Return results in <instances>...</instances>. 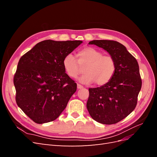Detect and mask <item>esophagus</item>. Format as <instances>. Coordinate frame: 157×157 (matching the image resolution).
Returning <instances> with one entry per match:
<instances>
[{"mask_svg":"<svg viewBox=\"0 0 157 157\" xmlns=\"http://www.w3.org/2000/svg\"><path fill=\"white\" fill-rule=\"evenodd\" d=\"M83 88V86H82V85H80V84H77V88L78 89H81V88Z\"/></svg>","mask_w":157,"mask_h":157,"instance_id":"esophagus-1","label":"esophagus"}]
</instances>
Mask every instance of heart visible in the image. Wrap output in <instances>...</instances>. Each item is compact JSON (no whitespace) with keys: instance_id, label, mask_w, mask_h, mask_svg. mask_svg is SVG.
<instances>
[{"instance_id":"heart-1","label":"heart","mask_w":157,"mask_h":157,"mask_svg":"<svg viewBox=\"0 0 157 157\" xmlns=\"http://www.w3.org/2000/svg\"><path fill=\"white\" fill-rule=\"evenodd\" d=\"M78 61L71 54L63 59V66L69 77L75 78L84 67L85 73L79 78L83 84L94 82L97 86H103L111 81L117 71V63L111 55H103V52L92 47H86L77 53Z\"/></svg>"}]
</instances>
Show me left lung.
<instances>
[{
    "label": "left lung",
    "instance_id": "left-lung-1",
    "mask_svg": "<svg viewBox=\"0 0 157 157\" xmlns=\"http://www.w3.org/2000/svg\"><path fill=\"white\" fill-rule=\"evenodd\" d=\"M88 44L109 52L116 61L117 71L109 83L89 88L87 109L96 121L103 124H116L129 115L136 107L142 85L138 63L118 42L94 40Z\"/></svg>",
    "mask_w": 157,
    "mask_h": 157
}]
</instances>
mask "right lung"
I'll use <instances>...</instances> for the list:
<instances>
[{
    "instance_id": "right-lung-1",
    "label": "right lung",
    "mask_w": 157,
    "mask_h": 157,
    "mask_svg": "<svg viewBox=\"0 0 157 157\" xmlns=\"http://www.w3.org/2000/svg\"><path fill=\"white\" fill-rule=\"evenodd\" d=\"M82 42L46 40L21 57L13 77L16 101L37 124L56 120L77 90V83L65 73L63 59Z\"/></svg>"
}]
</instances>
